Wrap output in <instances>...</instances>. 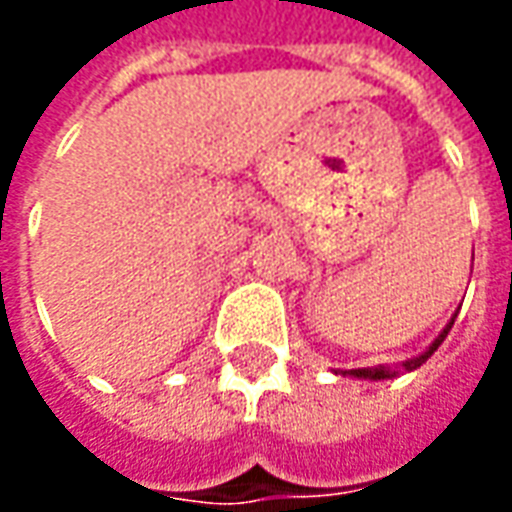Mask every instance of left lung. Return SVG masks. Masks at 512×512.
<instances>
[{"instance_id": "1", "label": "left lung", "mask_w": 512, "mask_h": 512, "mask_svg": "<svg viewBox=\"0 0 512 512\" xmlns=\"http://www.w3.org/2000/svg\"><path fill=\"white\" fill-rule=\"evenodd\" d=\"M451 326H454V320H451V323H449V326H446V329L440 331V337H438V340H435V343L429 345V351H426L424 357L412 359V362H407V365H404V368H407V370L418 368V365H421V362H424V359L432 357V354H435V351H438V345L443 343V340H446V334H449ZM351 376H357V379H387V376H393V373H390V370H387V368H376V370H351Z\"/></svg>"}]
</instances>
